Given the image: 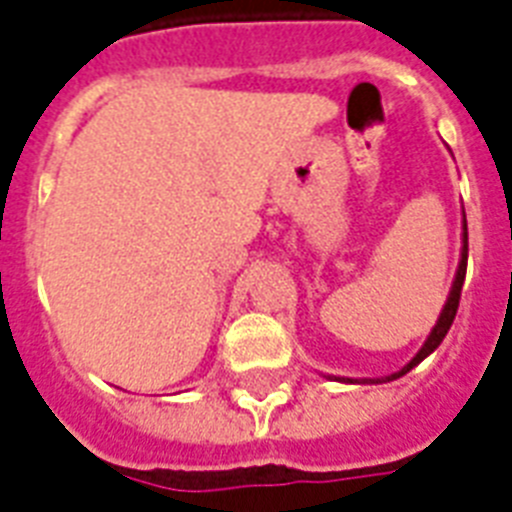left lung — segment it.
I'll return each mask as SVG.
<instances>
[{"label":"left lung","instance_id":"obj_1","mask_svg":"<svg viewBox=\"0 0 512 512\" xmlns=\"http://www.w3.org/2000/svg\"><path fill=\"white\" fill-rule=\"evenodd\" d=\"M460 239H463V242H460L463 247H460V263H458V270H455V281H452L450 297H447V302H444L442 313H439V318H436L431 334L426 336V342H423L421 350L415 352L413 360H410L407 365H402L397 373H389V376H381V378H344V376H328V378L342 381V384H386V381H394V378H400L405 376V373L413 371L415 365L423 363V360H426V357H429L439 344H442V339L447 336V331H450L452 321H455V313H458L460 292H463V281H465V268H468V223H465V213H463V234H460Z\"/></svg>","mask_w":512,"mask_h":512}]
</instances>
